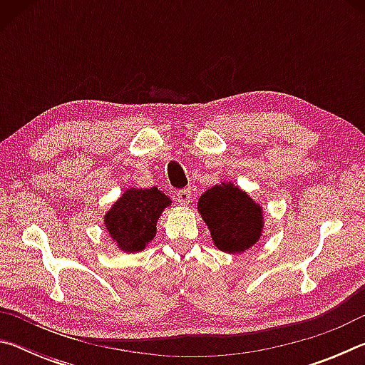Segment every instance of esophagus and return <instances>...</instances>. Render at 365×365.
<instances>
[{
    "label": "esophagus",
    "instance_id": "34e87169",
    "mask_svg": "<svg viewBox=\"0 0 365 365\" xmlns=\"http://www.w3.org/2000/svg\"><path fill=\"white\" fill-rule=\"evenodd\" d=\"M177 200H178V202H180L182 206H188V202L191 201L190 190H188V188L178 190V191H177Z\"/></svg>",
    "mask_w": 365,
    "mask_h": 365
}]
</instances>
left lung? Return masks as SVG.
<instances>
[{"mask_svg": "<svg viewBox=\"0 0 365 365\" xmlns=\"http://www.w3.org/2000/svg\"><path fill=\"white\" fill-rule=\"evenodd\" d=\"M196 209L219 251L242 255L262 237V206L232 182H220L206 190Z\"/></svg>", "mask_w": 365, "mask_h": 365, "instance_id": "obj_1", "label": "left lung"}]
</instances>
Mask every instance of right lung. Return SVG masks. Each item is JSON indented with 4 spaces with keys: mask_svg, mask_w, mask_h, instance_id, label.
Masks as SVG:
<instances>
[{
    "mask_svg": "<svg viewBox=\"0 0 365 365\" xmlns=\"http://www.w3.org/2000/svg\"><path fill=\"white\" fill-rule=\"evenodd\" d=\"M172 200L153 188H127L104 214V228L122 252L143 251L156 237V225Z\"/></svg>",
    "mask_w": 365,
    "mask_h": 365,
    "instance_id": "1",
    "label": "right lung"
}]
</instances>
